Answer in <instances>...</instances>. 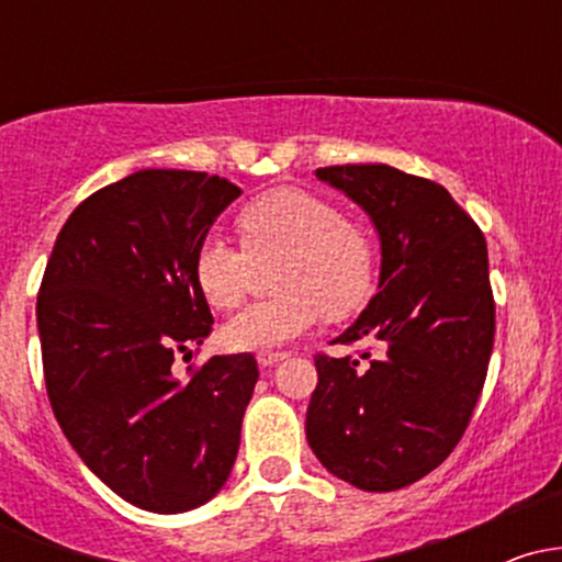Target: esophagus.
Masks as SVG:
<instances>
[{"label":"esophagus","mask_w":562,"mask_h":562,"mask_svg":"<svg viewBox=\"0 0 562 562\" xmlns=\"http://www.w3.org/2000/svg\"><path fill=\"white\" fill-rule=\"evenodd\" d=\"M288 353L285 351H259V364H263V367H274V364H280L282 359H285Z\"/></svg>","instance_id":"1"}]
</instances>
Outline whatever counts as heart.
Segmentation results:
<instances>
[{
	"label": "heart",
	"mask_w": 562,
	"mask_h": 562,
	"mask_svg": "<svg viewBox=\"0 0 562 562\" xmlns=\"http://www.w3.org/2000/svg\"><path fill=\"white\" fill-rule=\"evenodd\" d=\"M243 245L209 232L192 254V280L211 308H235L256 267L277 261L280 295L243 308L222 327L229 351H272L322 317L351 312L364 301L375 272L372 237L348 222L338 205L306 190L263 192L237 214Z\"/></svg>",
	"instance_id": "heart-1"
}]
</instances>
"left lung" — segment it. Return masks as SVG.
<instances>
[{"instance_id":"obj_1","label":"left lung","mask_w":562,"mask_h":562,"mask_svg":"<svg viewBox=\"0 0 562 562\" xmlns=\"http://www.w3.org/2000/svg\"><path fill=\"white\" fill-rule=\"evenodd\" d=\"M375 222L380 290L335 344L372 340L362 357L317 353L308 447L340 481L396 492L420 481L465 434L494 346L486 237L441 184L385 164L327 166Z\"/></svg>"}]
</instances>
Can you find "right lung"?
<instances>
[{"label": "right lung", "instance_id": "right-lung-1", "mask_svg": "<svg viewBox=\"0 0 562 562\" xmlns=\"http://www.w3.org/2000/svg\"><path fill=\"white\" fill-rule=\"evenodd\" d=\"M240 192L205 171L128 173L76 205L38 288L57 423L97 479L150 513L209 502L240 447L254 353L187 367V383L171 372L214 325L192 254Z\"/></svg>", "mask_w": 562, "mask_h": 562}]
</instances>
